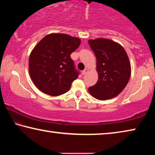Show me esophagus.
Segmentation results:
<instances>
[{"mask_svg": "<svg viewBox=\"0 0 155 155\" xmlns=\"http://www.w3.org/2000/svg\"><path fill=\"white\" fill-rule=\"evenodd\" d=\"M88 71H89V70L87 69V68H85V70H83V71H82V74H83V75L86 74H87V73L88 72Z\"/></svg>", "mask_w": 155, "mask_h": 155, "instance_id": "34e87169", "label": "esophagus"}]
</instances>
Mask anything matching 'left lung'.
<instances>
[{
	"label": "left lung",
	"instance_id": "8db88e82",
	"mask_svg": "<svg viewBox=\"0 0 155 155\" xmlns=\"http://www.w3.org/2000/svg\"><path fill=\"white\" fill-rule=\"evenodd\" d=\"M89 45L96 57L98 80L88 88L96 99L105 101L122 92L130 77V64L124 48L108 39L90 40Z\"/></svg>",
	"mask_w": 155,
	"mask_h": 155
}]
</instances>
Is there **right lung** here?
Masks as SVG:
<instances>
[{"instance_id":"1","label":"right lung","mask_w":155,"mask_h":155,"mask_svg":"<svg viewBox=\"0 0 155 155\" xmlns=\"http://www.w3.org/2000/svg\"><path fill=\"white\" fill-rule=\"evenodd\" d=\"M80 44V39L61 33L49 34L39 41L30 54L28 70L41 91L55 96L69 90L79 75L70 54Z\"/></svg>"}]
</instances>
